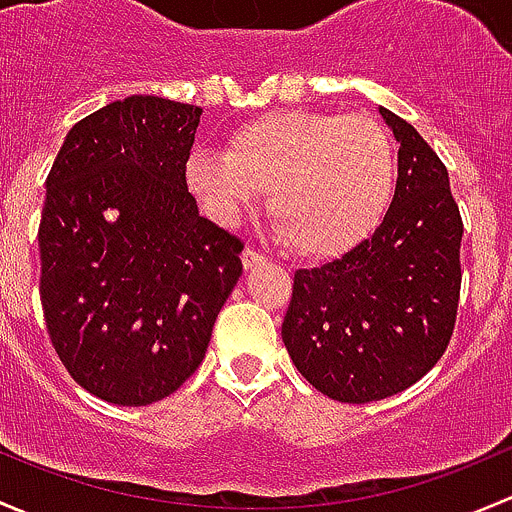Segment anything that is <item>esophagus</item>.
I'll list each match as a JSON object with an SVG mask.
<instances>
[{"mask_svg": "<svg viewBox=\"0 0 512 512\" xmlns=\"http://www.w3.org/2000/svg\"><path fill=\"white\" fill-rule=\"evenodd\" d=\"M241 263H244V268L249 271V268H256L261 266V263H266V256H261L254 249H246L244 254H241Z\"/></svg>", "mask_w": 512, "mask_h": 512, "instance_id": "esophagus-1", "label": "esophagus"}]
</instances>
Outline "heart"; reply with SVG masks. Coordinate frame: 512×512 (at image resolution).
Listing matches in <instances>:
<instances>
[{"instance_id":"b5f03b06","label":"heart","mask_w":512,"mask_h":512,"mask_svg":"<svg viewBox=\"0 0 512 512\" xmlns=\"http://www.w3.org/2000/svg\"><path fill=\"white\" fill-rule=\"evenodd\" d=\"M184 182L219 224H234L268 189L278 234L295 254L325 261L379 224L394 192V150L362 115L271 110L236 125L224 155L194 150Z\"/></svg>"}]
</instances>
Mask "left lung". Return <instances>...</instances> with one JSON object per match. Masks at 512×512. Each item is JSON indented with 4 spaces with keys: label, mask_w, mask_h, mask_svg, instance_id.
Listing matches in <instances>:
<instances>
[{
    "label": "left lung",
    "mask_w": 512,
    "mask_h": 512,
    "mask_svg": "<svg viewBox=\"0 0 512 512\" xmlns=\"http://www.w3.org/2000/svg\"><path fill=\"white\" fill-rule=\"evenodd\" d=\"M399 142L394 199L370 239L320 268H300L283 342L318 392L377 402L419 382L449 347L461 295L463 221L431 145L379 108Z\"/></svg>",
    "instance_id": "8db88e82"
}]
</instances>
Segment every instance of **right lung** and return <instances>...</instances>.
I'll list each match as a JSON object with an SVG mask.
<instances>
[{
  "label": "right lung",
  "mask_w": 512,
  "mask_h": 512,
  "mask_svg": "<svg viewBox=\"0 0 512 512\" xmlns=\"http://www.w3.org/2000/svg\"><path fill=\"white\" fill-rule=\"evenodd\" d=\"M202 108L157 96L68 130L46 177L41 308L68 374L110 404L170 397L202 365L241 276V239L184 182Z\"/></svg>",
  "instance_id": "add662e5"
}]
</instances>
